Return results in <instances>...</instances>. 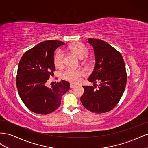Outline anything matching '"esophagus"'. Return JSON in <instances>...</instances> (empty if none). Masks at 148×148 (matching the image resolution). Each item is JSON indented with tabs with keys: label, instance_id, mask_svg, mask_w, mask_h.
Masks as SVG:
<instances>
[{
	"label": "esophagus",
	"instance_id": "obj_1",
	"mask_svg": "<svg viewBox=\"0 0 148 148\" xmlns=\"http://www.w3.org/2000/svg\"><path fill=\"white\" fill-rule=\"evenodd\" d=\"M76 87V86L75 85H74V84H70V88H74V87Z\"/></svg>",
	"mask_w": 148,
	"mask_h": 148
}]
</instances>
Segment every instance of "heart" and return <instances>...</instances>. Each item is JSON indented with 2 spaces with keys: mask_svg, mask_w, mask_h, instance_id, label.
<instances>
[{
  "mask_svg": "<svg viewBox=\"0 0 148 148\" xmlns=\"http://www.w3.org/2000/svg\"><path fill=\"white\" fill-rule=\"evenodd\" d=\"M69 50L74 55L79 59H83L88 54V49L86 46L81 43H75L70 45ZM54 63L57 67H61L64 64V53L59 51L54 58ZM84 75V72L81 69H68L62 74V77L67 81L74 84H77L81 81V78Z\"/></svg>",
  "mask_w": 148,
  "mask_h": 148,
  "instance_id": "obj_1",
  "label": "heart"
}]
</instances>
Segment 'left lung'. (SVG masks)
<instances>
[{
  "instance_id": "8db88e82",
  "label": "left lung",
  "mask_w": 148,
  "mask_h": 148,
  "mask_svg": "<svg viewBox=\"0 0 148 148\" xmlns=\"http://www.w3.org/2000/svg\"><path fill=\"white\" fill-rule=\"evenodd\" d=\"M94 48L95 63L88 81L99 82L98 90L93 86H82L84 92L81 97L84 107L88 110L102 113L112 110L123 95L127 81L123 58L113 47L102 40L88 38Z\"/></svg>"
}]
</instances>
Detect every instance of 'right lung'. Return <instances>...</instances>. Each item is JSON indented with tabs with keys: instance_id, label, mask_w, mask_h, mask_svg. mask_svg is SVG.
Instances as JSON below:
<instances>
[{
	"instance_id": "right-lung-1",
	"label": "right lung",
	"mask_w": 148,
	"mask_h": 148,
	"mask_svg": "<svg viewBox=\"0 0 148 148\" xmlns=\"http://www.w3.org/2000/svg\"><path fill=\"white\" fill-rule=\"evenodd\" d=\"M64 43L48 40L38 44L23 54L19 62L16 78L19 95L32 112L46 115L60 107L62 97L69 90V83L64 80L51 88L45 84L55 70V50Z\"/></svg>"
}]
</instances>
